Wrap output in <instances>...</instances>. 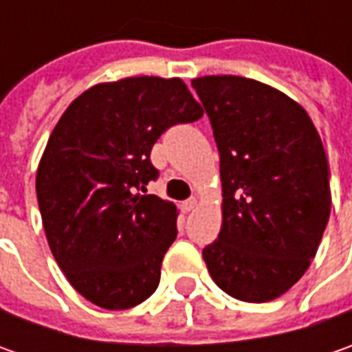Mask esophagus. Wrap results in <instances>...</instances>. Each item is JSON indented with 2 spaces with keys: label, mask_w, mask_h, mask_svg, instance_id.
<instances>
[{
  "label": "esophagus",
  "mask_w": 352,
  "mask_h": 352,
  "mask_svg": "<svg viewBox=\"0 0 352 352\" xmlns=\"http://www.w3.org/2000/svg\"><path fill=\"white\" fill-rule=\"evenodd\" d=\"M197 206V197H190V199H186L182 204V210L184 211H194Z\"/></svg>",
  "instance_id": "34e87169"
}]
</instances>
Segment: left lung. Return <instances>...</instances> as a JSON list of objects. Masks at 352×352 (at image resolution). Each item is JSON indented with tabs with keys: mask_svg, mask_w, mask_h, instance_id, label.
Instances as JSON below:
<instances>
[{
	"mask_svg": "<svg viewBox=\"0 0 352 352\" xmlns=\"http://www.w3.org/2000/svg\"><path fill=\"white\" fill-rule=\"evenodd\" d=\"M192 86L210 116L223 186L221 231L204 261L225 294L276 300L304 276L329 221L321 137L300 103L263 82L204 76Z\"/></svg>",
	"mask_w": 352,
	"mask_h": 352,
	"instance_id": "obj_1",
	"label": "left lung"
}]
</instances>
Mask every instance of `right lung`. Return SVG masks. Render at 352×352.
Instances as JSON below:
<instances>
[{"mask_svg": "<svg viewBox=\"0 0 352 352\" xmlns=\"http://www.w3.org/2000/svg\"><path fill=\"white\" fill-rule=\"evenodd\" d=\"M204 116L180 78L135 76L86 89L50 133L36 170L48 247L78 294L103 309L144 302L178 235L172 201L146 194L151 151Z\"/></svg>", "mask_w": 352, "mask_h": 352, "instance_id": "1", "label": "right lung"}]
</instances>
